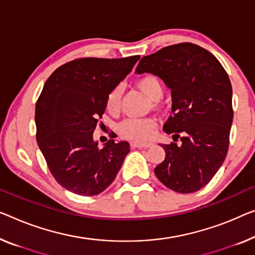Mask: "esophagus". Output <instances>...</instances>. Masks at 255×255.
I'll list each match as a JSON object with an SVG mask.
<instances>
[{
    "instance_id": "obj_1",
    "label": "esophagus",
    "mask_w": 255,
    "mask_h": 255,
    "mask_svg": "<svg viewBox=\"0 0 255 255\" xmlns=\"http://www.w3.org/2000/svg\"><path fill=\"white\" fill-rule=\"evenodd\" d=\"M131 145L134 147H137V149H146V147H150V143H139V142H134L131 143Z\"/></svg>"
}]
</instances>
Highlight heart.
Masks as SVG:
<instances>
[{"label":"heart","instance_id":"heart-1","mask_svg":"<svg viewBox=\"0 0 255 255\" xmlns=\"http://www.w3.org/2000/svg\"><path fill=\"white\" fill-rule=\"evenodd\" d=\"M137 88L145 95L152 102L160 101L164 96V87L161 82L153 77V75H144L136 82ZM120 108V89L115 88L109 94L106 100V109L110 113H117ZM157 123L152 118H144V119H136V118H128L119 125L120 134L131 140H144L150 137L152 131L154 130Z\"/></svg>","mask_w":255,"mask_h":255}]
</instances>
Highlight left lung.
<instances>
[{
  "label": "left lung",
  "instance_id": "8db88e82",
  "mask_svg": "<svg viewBox=\"0 0 255 255\" xmlns=\"http://www.w3.org/2000/svg\"><path fill=\"white\" fill-rule=\"evenodd\" d=\"M136 72L157 75L172 90L173 116L164 130L174 134V142L161 145L166 158L154 174L176 192L198 191L222 166L229 149L234 110L226 70L206 49L183 42L144 56Z\"/></svg>",
  "mask_w": 255,
  "mask_h": 255
}]
</instances>
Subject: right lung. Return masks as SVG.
<instances>
[{
	"label": "right lung",
	"instance_id": "add662e5",
	"mask_svg": "<svg viewBox=\"0 0 255 255\" xmlns=\"http://www.w3.org/2000/svg\"><path fill=\"white\" fill-rule=\"evenodd\" d=\"M138 59L139 56L73 59L45 81L35 105L37 145L52 176L68 191L80 196L103 192L130 151L128 142L115 139L98 149L93 134L109 94Z\"/></svg>",
	"mask_w": 255,
	"mask_h": 255
}]
</instances>
